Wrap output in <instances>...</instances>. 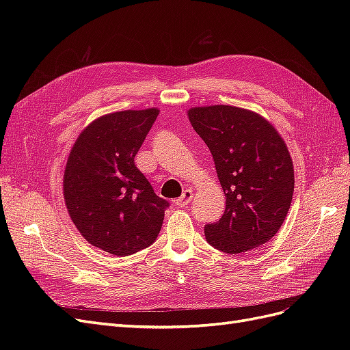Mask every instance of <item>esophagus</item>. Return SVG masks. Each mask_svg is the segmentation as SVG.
Wrapping results in <instances>:
<instances>
[{
  "label": "esophagus",
  "instance_id": "1",
  "mask_svg": "<svg viewBox=\"0 0 350 350\" xmlns=\"http://www.w3.org/2000/svg\"><path fill=\"white\" fill-rule=\"evenodd\" d=\"M191 200H193V191H191V189H185L183 196L176 198V206L178 207H187L189 203H191Z\"/></svg>",
  "mask_w": 350,
  "mask_h": 350
}]
</instances>
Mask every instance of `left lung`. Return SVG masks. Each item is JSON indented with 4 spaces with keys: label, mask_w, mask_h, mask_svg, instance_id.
Returning <instances> with one entry per match:
<instances>
[{
    "label": "left lung",
    "mask_w": 350,
    "mask_h": 350,
    "mask_svg": "<svg viewBox=\"0 0 350 350\" xmlns=\"http://www.w3.org/2000/svg\"><path fill=\"white\" fill-rule=\"evenodd\" d=\"M188 118L213 156L226 197L224 216L204 226L207 242L226 254L266 243L284 221L295 188L283 139L261 115L229 105L191 108Z\"/></svg>",
    "instance_id": "obj_1"
}]
</instances>
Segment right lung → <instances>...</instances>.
I'll return each instance as SVG.
<instances>
[{
  "instance_id": "obj_1",
  "label": "right lung",
  "mask_w": 350,
  "mask_h": 350,
  "mask_svg": "<svg viewBox=\"0 0 350 350\" xmlns=\"http://www.w3.org/2000/svg\"><path fill=\"white\" fill-rule=\"evenodd\" d=\"M157 115L156 108L103 115L83 130L68 156L64 200L72 224L113 256L150 247L169 207L134 163Z\"/></svg>"
}]
</instances>
